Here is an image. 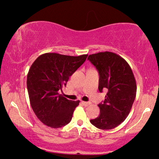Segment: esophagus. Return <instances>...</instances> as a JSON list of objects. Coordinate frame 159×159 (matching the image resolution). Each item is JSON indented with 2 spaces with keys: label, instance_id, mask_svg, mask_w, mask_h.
<instances>
[{
  "label": "esophagus",
  "instance_id": "34e87169",
  "mask_svg": "<svg viewBox=\"0 0 159 159\" xmlns=\"http://www.w3.org/2000/svg\"><path fill=\"white\" fill-rule=\"evenodd\" d=\"M82 103L83 104L84 106H88L90 104V103H89V102H85V101H82Z\"/></svg>",
  "mask_w": 159,
  "mask_h": 159
}]
</instances>
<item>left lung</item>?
Returning <instances> with one entry per match:
<instances>
[{
	"label": "left lung",
	"instance_id": "left-lung-1",
	"mask_svg": "<svg viewBox=\"0 0 159 159\" xmlns=\"http://www.w3.org/2000/svg\"><path fill=\"white\" fill-rule=\"evenodd\" d=\"M99 74L98 90L107 91L99 103L100 115L90 123L101 129H111L129 115L136 97V81L131 67L120 56L112 52H100L88 56Z\"/></svg>",
	"mask_w": 159,
	"mask_h": 159
}]
</instances>
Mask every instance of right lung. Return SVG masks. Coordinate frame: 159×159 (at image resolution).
<instances>
[{"mask_svg":"<svg viewBox=\"0 0 159 159\" xmlns=\"http://www.w3.org/2000/svg\"><path fill=\"white\" fill-rule=\"evenodd\" d=\"M87 57L88 54L71 56L47 53L32 64L27 79L28 94L32 110L44 125L60 128L71 121L80 101L66 99L58 91Z\"/></svg>","mask_w":159,"mask_h":159,"instance_id":"1","label":"right lung"}]
</instances>
